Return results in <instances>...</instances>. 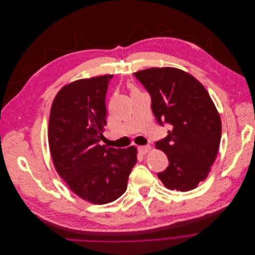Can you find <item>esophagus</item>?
<instances>
[{"mask_svg":"<svg viewBox=\"0 0 255 255\" xmlns=\"http://www.w3.org/2000/svg\"><path fill=\"white\" fill-rule=\"evenodd\" d=\"M149 149H150V145L149 144L138 146V151H139V154H141V155H145Z\"/></svg>","mask_w":255,"mask_h":255,"instance_id":"34e87169","label":"esophagus"}]
</instances>
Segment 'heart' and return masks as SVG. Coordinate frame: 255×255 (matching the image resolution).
Returning a JSON list of instances; mask_svg holds the SVG:
<instances>
[{
	"instance_id": "obj_1",
	"label": "heart",
	"mask_w": 255,
	"mask_h": 255,
	"mask_svg": "<svg viewBox=\"0 0 255 255\" xmlns=\"http://www.w3.org/2000/svg\"><path fill=\"white\" fill-rule=\"evenodd\" d=\"M131 89H132V91H134V90H135L133 87H131Z\"/></svg>"
}]
</instances>
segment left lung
<instances>
[{"label":"left lung","instance_id":"left-lung-1","mask_svg":"<svg viewBox=\"0 0 255 255\" xmlns=\"http://www.w3.org/2000/svg\"><path fill=\"white\" fill-rule=\"evenodd\" d=\"M133 75L149 93L157 122L170 125L168 135L156 142L169 160L159 179L170 190L195 189L207 178L221 139L220 116L209 93L178 68L152 67Z\"/></svg>","mask_w":255,"mask_h":255}]
</instances>
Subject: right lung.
Listing matches in <instances>:
<instances>
[{"label": "right lung", "instance_id": "1", "mask_svg": "<svg viewBox=\"0 0 255 255\" xmlns=\"http://www.w3.org/2000/svg\"><path fill=\"white\" fill-rule=\"evenodd\" d=\"M114 75L79 79L60 89L51 107L48 140L59 176L81 199L103 205L120 198L136 164V148L100 145L106 95Z\"/></svg>", "mask_w": 255, "mask_h": 255}]
</instances>
